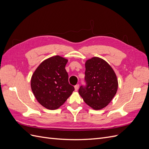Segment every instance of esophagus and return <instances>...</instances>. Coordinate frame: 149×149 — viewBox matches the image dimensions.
Returning a JSON list of instances; mask_svg holds the SVG:
<instances>
[{"label": "esophagus", "mask_w": 149, "mask_h": 149, "mask_svg": "<svg viewBox=\"0 0 149 149\" xmlns=\"http://www.w3.org/2000/svg\"><path fill=\"white\" fill-rule=\"evenodd\" d=\"M79 85L78 84L74 86V89H75V91H78V89H79Z\"/></svg>", "instance_id": "1"}]
</instances>
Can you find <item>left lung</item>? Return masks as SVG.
<instances>
[{"label": "left lung", "mask_w": 149, "mask_h": 149, "mask_svg": "<svg viewBox=\"0 0 149 149\" xmlns=\"http://www.w3.org/2000/svg\"><path fill=\"white\" fill-rule=\"evenodd\" d=\"M85 67L86 86H81L79 94L89 106L101 109L116 95L118 88L117 76L111 66L100 58L88 60Z\"/></svg>", "instance_id": "1"}]
</instances>
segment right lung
<instances>
[{"label": "right lung", "mask_w": 149, "mask_h": 149, "mask_svg": "<svg viewBox=\"0 0 149 149\" xmlns=\"http://www.w3.org/2000/svg\"><path fill=\"white\" fill-rule=\"evenodd\" d=\"M68 60L55 56L43 61L33 73L31 88L38 102L48 109L55 110L63 104L74 90L69 84L65 70Z\"/></svg>", "instance_id": "1"}]
</instances>
